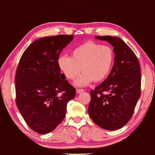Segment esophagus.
<instances>
[{
	"label": "esophagus",
	"instance_id": "esophagus-1",
	"mask_svg": "<svg viewBox=\"0 0 155 155\" xmlns=\"http://www.w3.org/2000/svg\"><path fill=\"white\" fill-rule=\"evenodd\" d=\"M84 91V89H77V93H81V92H83Z\"/></svg>",
	"mask_w": 155,
	"mask_h": 155
}]
</instances>
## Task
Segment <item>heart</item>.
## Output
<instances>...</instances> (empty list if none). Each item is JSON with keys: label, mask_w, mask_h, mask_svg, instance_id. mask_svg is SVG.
Here are the masks:
<instances>
[{"label": "heart", "mask_w": 155, "mask_h": 155, "mask_svg": "<svg viewBox=\"0 0 155 155\" xmlns=\"http://www.w3.org/2000/svg\"><path fill=\"white\" fill-rule=\"evenodd\" d=\"M115 53L111 47L87 41L71 51V57L61 55L58 60L60 70L67 79L81 74L75 84L84 86L92 81L100 82L109 74L114 66Z\"/></svg>", "instance_id": "heart-1"}]
</instances>
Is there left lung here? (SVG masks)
Wrapping results in <instances>:
<instances>
[{
  "label": "left lung",
  "instance_id": "8db88e82",
  "mask_svg": "<svg viewBox=\"0 0 155 155\" xmlns=\"http://www.w3.org/2000/svg\"><path fill=\"white\" fill-rule=\"evenodd\" d=\"M113 47L115 62L108 77L91 91L88 114L94 123L116 130L130 120L140 96V69L137 55L120 38L96 36Z\"/></svg>",
  "mask_w": 155,
  "mask_h": 155
}]
</instances>
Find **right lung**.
Here are the masks:
<instances>
[{"instance_id": "obj_1", "label": "right lung", "mask_w": 155, "mask_h": 155, "mask_svg": "<svg viewBox=\"0 0 155 155\" xmlns=\"http://www.w3.org/2000/svg\"><path fill=\"white\" fill-rule=\"evenodd\" d=\"M73 38V35L40 38L21 57L15 76L16 104L35 132L54 130L65 116L68 102L76 95L58 64L62 50Z\"/></svg>"}]
</instances>
